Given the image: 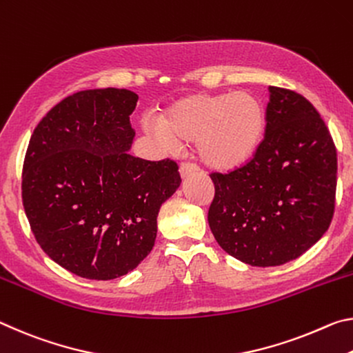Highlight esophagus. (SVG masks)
I'll list each match as a JSON object with an SVG mask.
<instances>
[{
	"instance_id": "34e87169",
	"label": "esophagus",
	"mask_w": 353,
	"mask_h": 353,
	"mask_svg": "<svg viewBox=\"0 0 353 353\" xmlns=\"http://www.w3.org/2000/svg\"><path fill=\"white\" fill-rule=\"evenodd\" d=\"M197 173H199L197 165H194V164H190V163H183L180 165V175H181V178H188L190 175H197Z\"/></svg>"
}]
</instances>
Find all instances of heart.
<instances>
[{
  "label": "heart",
  "mask_w": 353,
  "mask_h": 353,
  "mask_svg": "<svg viewBox=\"0 0 353 353\" xmlns=\"http://www.w3.org/2000/svg\"><path fill=\"white\" fill-rule=\"evenodd\" d=\"M265 130V109L250 92L197 94L173 103L161 123L145 125L164 148L178 141L195 143V153L214 170L239 169L256 153Z\"/></svg>",
  "instance_id": "1"
}]
</instances>
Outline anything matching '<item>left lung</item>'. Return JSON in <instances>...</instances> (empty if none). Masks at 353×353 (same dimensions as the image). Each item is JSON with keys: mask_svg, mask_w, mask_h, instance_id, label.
I'll return each instance as SVG.
<instances>
[{"mask_svg": "<svg viewBox=\"0 0 353 353\" xmlns=\"http://www.w3.org/2000/svg\"><path fill=\"white\" fill-rule=\"evenodd\" d=\"M265 134L245 165L211 173L208 222L239 261L270 268L299 258L330 227L336 148L319 112L297 92L269 88Z\"/></svg>", "mask_w": 353, "mask_h": 353, "instance_id": "obj_1", "label": "left lung"}]
</instances>
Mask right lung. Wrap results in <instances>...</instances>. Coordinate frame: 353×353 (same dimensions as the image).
<instances>
[{
	"label": "right lung",
	"mask_w": 353,
	"mask_h": 353,
	"mask_svg": "<svg viewBox=\"0 0 353 353\" xmlns=\"http://www.w3.org/2000/svg\"><path fill=\"white\" fill-rule=\"evenodd\" d=\"M137 95L81 90L40 120L26 150L21 199L34 238L83 279L112 280L154 245L161 205L180 188L175 161L128 153Z\"/></svg>",
	"instance_id": "obj_1"
}]
</instances>
